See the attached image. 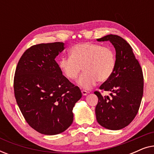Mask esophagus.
<instances>
[{"label":"esophagus","instance_id":"1","mask_svg":"<svg viewBox=\"0 0 154 154\" xmlns=\"http://www.w3.org/2000/svg\"><path fill=\"white\" fill-rule=\"evenodd\" d=\"M81 92H82V94H83V95H87L88 93V91H86V90H81Z\"/></svg>","mask_w":154,"mask_h":154}]
</instances>
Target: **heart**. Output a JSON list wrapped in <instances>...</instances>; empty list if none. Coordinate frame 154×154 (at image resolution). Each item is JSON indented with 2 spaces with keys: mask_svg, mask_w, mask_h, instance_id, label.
<instances>
[{
  "mask_svg": "<svg viewBox=\"0 0 154 154\" xmlns=\"http://www.w3.org/2000/svg\"><path fill=\"white\" fill-rule=\"evenodd\" d=\"M69 55L59 60V69L65 78L73 81L82 67L84 71L77 84L85 90L93 87L97 81H107L116 66V57L112 48L90 42L73 45L69 50Z\"/></svg>",
  "mask_w": 154,
  "mask_h": 154,
  "instance_id": "obj_1",
  "label": "heart"
}]
</instances>
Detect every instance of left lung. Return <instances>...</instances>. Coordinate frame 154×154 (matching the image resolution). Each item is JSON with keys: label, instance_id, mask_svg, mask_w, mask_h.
<instances>
[{"label": "left lung", "instance_id": "left-lung-1", "mask_svg": "<svg viewBox=\"0 0 154 154\" xmlns=\"http://www.w3.org/2000/svg\"><path fill=\"white\" fill-rule=\"evenodd\" d=\"M97 41H110L116 50V66L113 74L100 87L111 92V97L100 92L95 108L97 121L106 129L117 130L133 121L143 96L144 77L142 68L130 44L117 35H107Z\"/></svg>", "mask_w": 154, "mask_h": 154}]
</instances>
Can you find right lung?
<instances>
[{"label":"right lung","instance_id":"obj_1","mask_svg":"<svg viewBox=\"0 0 154 154\" xmlns=\"http://www.w3.org/2000/svg\"><path fill=\"white\" fill-rule=\"evenodd\" d=\"M64 48L60 42L31 46L14 73V96L23 116L33 129L47 135L60 134L72 124L73 108L82 97L55 61Z\"/></svg>","mask_w":154,"mask_h":154}]
</instances>
